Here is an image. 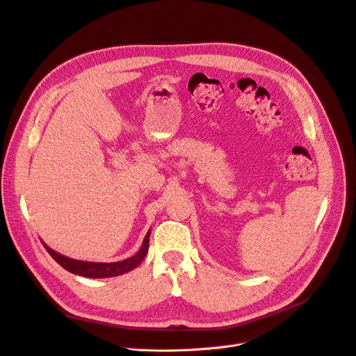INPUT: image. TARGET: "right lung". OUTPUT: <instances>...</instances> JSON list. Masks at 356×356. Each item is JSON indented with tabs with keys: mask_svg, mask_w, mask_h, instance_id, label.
I'll return each instance as SVG.
<instances>
[{
	"mask_svg": "<svg viewBox=\"0 0 356 356\" xmlns=\"http://www.w3.org/2000/svg\"><path fill=\"white\" fill-rule=\"evenodd\" d=\"M149 235H151V231H148V234L145 235V239L143 242V247L134 257H131L128 259H124V261H120V262H109V264L86 262V261L71 259V258H67V257H64V255H61L56 251H52L49 247H47L45 243H44V247H45L47 252L54 259H56V262H58L68 272L75 273V275L87 277V278H111V277L122 275V273H125V272H129L131 269L136 268L143 262V259L145 258V255L148 252Z\"/></svg>",
	"mask_w": 356,
	"mask_h": 356,
	"instance_id": "right-lung-1",
	"label": "right lung"
}]
</instances>
